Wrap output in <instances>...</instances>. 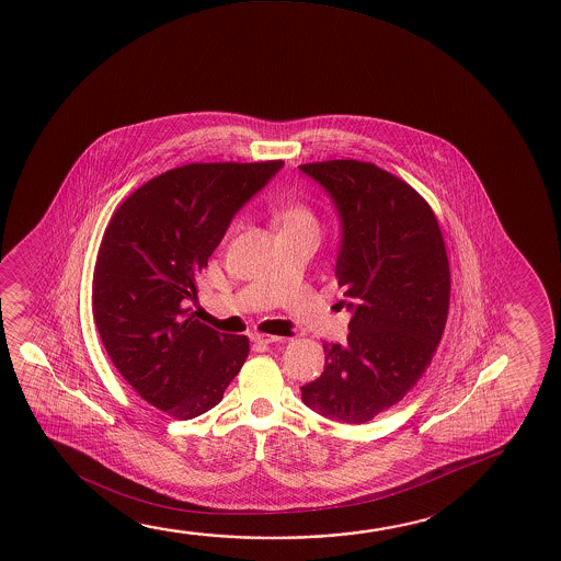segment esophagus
<instances>
[{
  "label": "esophagus",
  "mask_w": 561,
  "mask_h": 561,
  "mask_svg": "<svg viewBox=\"0 0 561 561\" xmlns=\"http://www.w3.org/2000/svg\"><path fill=\"white\" fill-rule=\"evenodd\" d=\"M252 342H256V344L267 345V344H276V342H285V337L274 336V334H252Z\"/></svg>",
  "instance_id": "34e87169"
}]
</instances>
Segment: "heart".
<instances>
[{
    "label": "heart",
    "mask_w": 561,
    "mask_h": 561,
    "mask_svg": "<svg viewBox=\"0 0 561 561\" xmlns=\"http://www.w3.org/2000/svg\"><path fill=\"white\" fill-rule=\"evenodd\" d=\"M279 221V231L282 229H314L319 231V219L309 204L305 202H294L279 209L277 214Z\"/></svg>",
    "instance_id": "1"
}]
</instances>
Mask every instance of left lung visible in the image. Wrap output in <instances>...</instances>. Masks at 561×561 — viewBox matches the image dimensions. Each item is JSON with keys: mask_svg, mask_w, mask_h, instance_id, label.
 I'll use <instances>...</instances> for the list:
<instances>
[{"mask_svg": "<svg viewBox=\"0 0 561 561\" xmlns=\"http://www.w3.org/2000/svg\"><path fill=\"white\" fill-rule=\"evenodd\" d=\"M334 199L342 219L337 285L354 312L344 345L322 344L305 404L365 423L397 404L432 365L450 299V267L432 206L377 164L334 159L299 167Z\"/></svg>", "mask_w": 561, "mask_h": 561, "instance_id": "left-lung-1", "label": "left lung"}]
</instances>
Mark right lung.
Masks as SVG:
<instances>
[{
  "mask_svg": "<svg viewBox=\"0 0 561 561\" xmlns=\"http://www.w3.org/2000/svg\"><path fill=\"white\" fill-rule=\"evenodd\" d=\"M284 161L190 163L134 190L106 225L93 272V319L129 387L174 420L221 402L249 337L196 319L198 276L234 214Z\"/></svg>",
  "mask_w": 561,
  "mask_h": 561,
  "instance_id": "add662e5",
  "label": "right lung"
}]
</instances>
